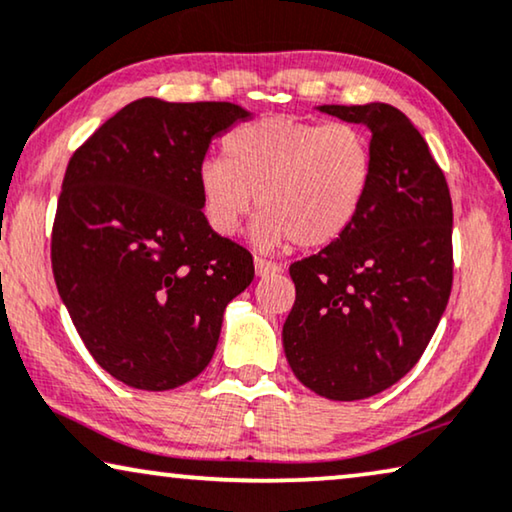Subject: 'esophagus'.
I'll list each match as a JSON object with an SVG mask.
<instances>
[{
    "label": "esophagus",
    "mask_w": 512,
    "mask_h": 512,
    "mask_svg": "<svg viewBox=\"0 0 512 512\" xmlns=\"http://www.w3.org/2000/svg\"><path fill=\"white\" fill-rule=\"evenodd\" d=\"M278 271H280L278 264L266 262V259H262V257H255V273L259 278H266V276H271V273H278Z\"/></svg>",
    "instance_id": "obj_1"
}]
</instances>
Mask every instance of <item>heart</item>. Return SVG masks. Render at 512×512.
<instances>
[{"mask_svg":"<svg viewBox=\"0 0 512 512\" xmlns=\"http://www.w3.org/2000/svg\"><path fill=\"white\" fill-rule=\"evenodd\" d=\"M225 155L199 164L201 215L218 236H234L257 204L264 213L250 239L259 250L341 239L373 181L369 136L350 122L264 115L227 136Z\"/></svg>","mask_w":512,"mask_h":512,"instance_id":"heart-1","label":"heart"}]
</instances>
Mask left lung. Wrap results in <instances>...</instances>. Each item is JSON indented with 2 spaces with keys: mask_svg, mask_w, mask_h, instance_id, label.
<instances>
[{
  "mask_svg": "<svg viewBox=\"0 0 512 512\" xmlns=\"http://www.w3.org/2000/svg\"><path fill=\"white\" fill-rule=\"evenodd\" d=\"M318 111L369 129L373 181L348 232L290 266L297 299L283 348L308 390L357 401L406 376L441 322L452 290V201L427 141L399 109Z\"/></svg>",
  "mask_w": 512,
  "mask_h": 512,
  "instance_id": "1",
  "label": "left lung"
}]
</instances>
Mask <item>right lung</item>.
<instances>
[{
  "label": "right lung",
  "instance_id": "1",
  "mask_svg": "<svg viewBox=\"0 0 512 512\" xmlns=\"http://www.w3.org/2000/svg\"><path fill=\"white\" fill-rule=\"evenodd\" d=\"M250 118L229 102L136 99L69 160L55 285L95 362L134 390L197 378L227 304L253 283V257L206 225L197 183L215 136Z\"/></svg>",
  "mask_w": 512,
  "mask_h": 512
}]
</instances>
